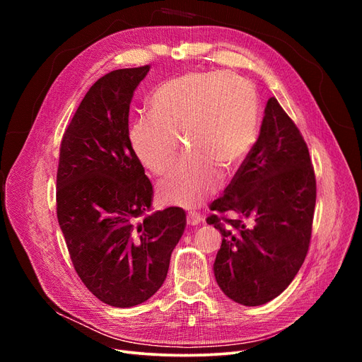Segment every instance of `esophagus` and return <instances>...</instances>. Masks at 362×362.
Wrapping results in <instances>:
<instances>
[{"label": "esophagus", "instance_id": "1", "mask_svg": "<svg viewBox=\"0 0 362 362\" xmlns=\"http://www.w3.org/2000/svg\"><path fill=\"white\" fill-rule=\"evenodd\" d=\"M186 223L189 226H198L202 223V217L198 213H189L186 217Z\"/></svg>", "mask_w": 362, "mask_h": 362}]
</instances>
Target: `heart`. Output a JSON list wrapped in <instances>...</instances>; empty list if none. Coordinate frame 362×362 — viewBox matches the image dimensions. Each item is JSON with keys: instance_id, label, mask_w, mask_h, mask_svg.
I'll return each mask as SVG.
<instances>
[{"instance_id": "heart-1", "label": "heart", "mask_w": 362, "mask_h": 362, "mask_svg": "<svg viewBox=\"0 0 362 362\" xmlns=\"http://www.w3.org/2000/svg\"><path fill=\"white\" fill-rule=\"evenodd\" d=\"M151 112L133 120V151L154 175H164L179 149H187L160 183L171 204L192 208L211 195L218 170L236 168L251 151L258 124V97L251 82L235 73L192 71L160 85Z\"/></svg>"}]
</instances>
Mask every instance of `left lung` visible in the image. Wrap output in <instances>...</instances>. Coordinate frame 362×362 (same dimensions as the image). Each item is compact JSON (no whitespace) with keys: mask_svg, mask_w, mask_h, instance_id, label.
<instances>
[{"mask_svg":"<svg viewBox=\"0 0 362 362\" xmlns=\"http://www.w3.org/2000/svg\"><path fill=\"white\" fill-rule=\"evenodd\" d=\"M315 198L308 146L273 97L257 142L206 218L223 236L214 276L226 296L258 307L289 286L310 248Z\"/></svg>","mask_w":362,"mask_h":362,"instance_id":"left-lung-1","label":"left lung"}]
</instances>
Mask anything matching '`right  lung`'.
<instances>
[{"mask_svg":"<svg viewBox=\"0 0 362 362\" xmlns=\"http://www.w3.org/2000/svg\"><path fill=\"white\" fill-rule=\"evenodd\" d=\"M149 66L95 82L67 126L57 170V218L73 267L107 305L129 308L164 283L186 214H149L152 185L129 139V107Z\"/></svg>","mask_w":362,"mask_h":362,"instance_id":"obj_1","label":"right lung"}]
</instances>
